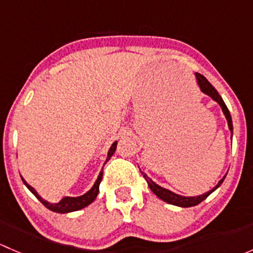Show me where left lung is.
Masks as SVG:
<instances>
[{
  "mask_svg": "<svg viewBox=\"0 0 253 253\" xmlns=\"http://www.w3.org/2000/svg\"><path fill=\"white\" fill-rule=\"evenodd\" d=\"M196 78H197V83H198V85H200L201 90H202L205 94H207V95L211 96V98L213 99L214 101H216V103L220 105L221 110H223L224 115H225L226 121H228L229 129H230V132H231V138H233V120H231L230 112H229L228 108H226L224 100L221 99V96L219 95V93L216 91V89L214 88V86L211 85V84L209 83L208 81H207L206 77H203V76L200 75V73H196ZM142 175H143V177L147 180L148 186H149L150 190L153 191V193H154V195H157L158 197L160 198V200H163L164 202L169 203V205H174V206H177V207H183V208H188V207H193V206L200 205L202 201H205L206 198L208 197V196L211 195V192H214V191H215L216 188H218L219 186L223 183L224 178H225V176H226V175H224V177L221 178V180L219 181L218 183H216L215 187H213L211 191H208V192L203 193V195H200V196H193V197H186V196L177 195V193H174L172 191L167 190V188H164V187H162V186L157 185V183H155L154 181L152 180V178L148 177V175L144 174V172H142Z\"/></svg>",
  "mask_w": 253,
  "mask_h": 253,
  "instance_id": "obj_1",
  "label": "left lung"
}]
</instances>
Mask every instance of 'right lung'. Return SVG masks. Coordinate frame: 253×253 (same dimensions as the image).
I'll return each instance as SVG.
<instances>
[{
	"label": "right lung",
	"mask_w": 253,
	"mask_h": 253,
	"mask_svg": "<svg viewBox=\"0 0 253 253\" xmlns=\"http://www.w3.org/2000/svg\"><path fill=\"white\" fill-rule=\"evenodd\" d=\"M116 145H117V141L112 143V145L108 152V158H106L105 164L109 162V160H110V158L112 157V155H114L115 150H116ZM101 178H103V170H101L100 174H99L95 183L93 185V187H91L88 192H85L84 195L79 196V197H63L58 203H50V202H47V201L42 200V198L38 195V192L35 191V188L32 187V186H30L29 183H28L23 177H22V181L24 182V185L27 186L28 190H29L30 192H32L33 195H34L35 197H37L38 200L42 203V205L46 207L47 209H50V211H56V213H70V211H79V209H82V208H85L86 206H89L91 202H94V200H95L96 196H98V193H99V185H100V182H101Z\"/></svg>",
	"instance_id": "add662e5"
}]
</instances>
